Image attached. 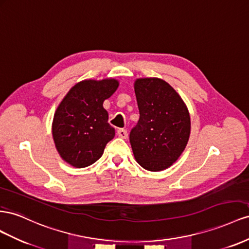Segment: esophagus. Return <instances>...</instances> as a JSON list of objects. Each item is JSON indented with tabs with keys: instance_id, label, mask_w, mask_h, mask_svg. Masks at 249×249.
<instances>
[{
	"instance_id": "esophagus-1",
	"label": "esophagus",
	"mask_w": 249,
	"mask_h": 249,
	"mask_svg": "<svg viewBox=\"0 0 249 249\" xmlns=\"http://www.w3.org/2000/svg\"><path fill=\"white\" fill-rule=\"evenodd\" d=\"M118 137L121 139H126L128 137V133H127L126 129H119L118 130Z\"/></svg>"
}]
</instances>
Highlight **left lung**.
<instances>
[{
  "label": "left lung",
  "instance_id": "8db88e82",
  "mask_svg": "<svg viewBox=\"0 0 249 249\" xmlns=\"http://www.w3.org/2000/svg\"><path fill=\"white\" fill-rule=\"evenodd\" d=\"M134 93L140 111L129 136L134 159L149 171H161L178 160L188 144V107L171 85L160 78L137 79Z\"/></svg>",
  "mask_w": 249,
  "mask_h": 249
}]
</instances>
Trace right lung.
Instances as JSON below:
<instances>
[{"mask_svg":"<svg viewBox=\"0 0 249 249\" xmlns=\"http://www.w3.org/2000/svg\"><path fill=\"white\" fill-rule=\"evenodd\" d=\"M119 87L116 79L83 80L76 83L54 113L52 134L61 159L75 168H84L101 158L115 137L103 102Z\"/></svg>","mask_w":249,"mask_h":249,"instance_id":"right-lung-1","label":"right lung"}]
</instances>
